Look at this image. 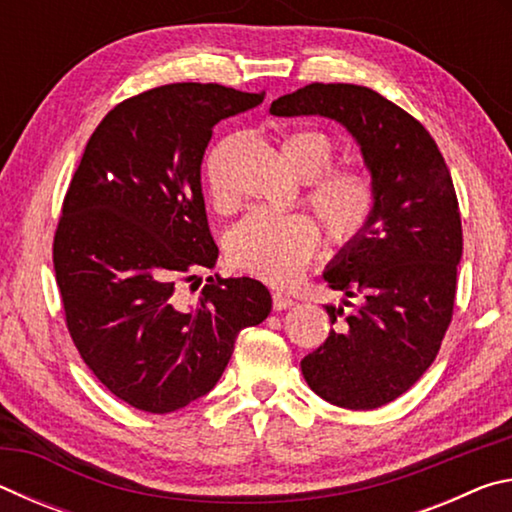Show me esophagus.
I'll return each instance as SVG.
<instances>
[{"mask_svg":"<svg viewBox=\"0 0 512 512\" xmlns=\"http://www.w3.org/2000/svg\"><path fill=\"white\" fill-rule=\"evenodd\" d=\"M296 302L289 296V293L284 291H273V309L275 311H282V309H291Z\"/></svg>","mask_w":512,"mask_h":512,"instance_id":"obj_1","label":"esophagus"}]
</instances>
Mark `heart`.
<instances>
[{
  "mask_svg": "<svg viewBox=\"0 0 512 512\" xmlns=\"http://www.w3.org/2000/svg\"><path fill=\"white\" fill-rule=\"evenodd\" d=\"M334 142L325 133L296 131L282 137L280 158L298 178L307 180L305 203L323 223L334 244H352L375 221L379 185L363 167H332ZM210 198L219 210L232 205L230 189L210 167ZM320 248V230L307 214L253 212L232 228L230 262L266 282L293 280Z\"/></svg>",
  "mask_w": 512,
  "mask_h": 512,
  "instance_id": "obj_1",
  "label": "heart"
}]
</instances>
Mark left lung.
I'll return each mask as SVG.
<instances>
[{"label": "left lung", "instance_id": "obj_1", "mask_svg": "<svg viewBox=\"0 0 512 512\" xmlns=\"http://www.w3.org/2000/svg\"><path fill=\"white\" fill-rule=\"evenodd\" d=\"M271 112L339 121L361 144L379 185L375 221L325 273L329 289L361 305H327L334 329L300 361L325 402L379 409L427 372L452 323L463 255L452 173L418 119L363 85L311 83L275 99Z\"/></svg>", "mask_w": 512, "mask_h": 512}]
</instances>
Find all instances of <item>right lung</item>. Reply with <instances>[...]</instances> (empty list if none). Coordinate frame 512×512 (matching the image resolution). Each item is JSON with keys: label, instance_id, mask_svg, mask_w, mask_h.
<instances>
[{"label": "right lung", "instance_id": "1", "mask_svg": "<svg viewBox=\"0 0 512 512\" xmlns=\"http://www.w3.org/2000/svg\"><path fill=\"white\" fill-rule=\"evenodd\" d=\"M262 101L216 83L135 94L94 128L69 183L54 235L65 323L85 366L135 409L210 393L237 334L271 314L250 277H207L194 305L180 291L219 257L201 189L214 126Z\"/></svg>", "mask_w": 512, "mask_h": 512}]
</instances>
